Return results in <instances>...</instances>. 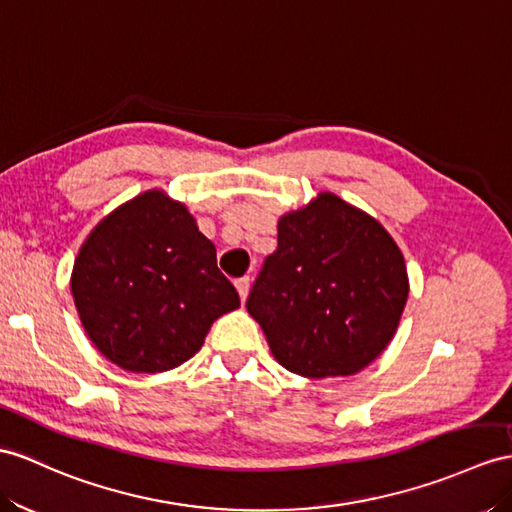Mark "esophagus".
Masks as SVG:
<instances>
[{
	"mask_svg": "<svg viewBox=\"0 0 512 512\" xmlns=\"http://www.w3.org/2000/svg\"><path fill=\"white\" fill-rule=\"evenodd\" d=\"M249 286H252V280H249V278H241V280H236V291H239V295H241L243 302H245L247 295H249Z\"/></svg>",
	"mask_w": 512,
	"mask_h": 512,
	"instance_id": "esophagus-1",
	"label": "esophagus"
}]
</instances>
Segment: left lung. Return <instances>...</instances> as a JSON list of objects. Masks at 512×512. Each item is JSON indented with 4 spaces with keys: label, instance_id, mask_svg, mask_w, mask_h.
Instances as JSON below:
<instances>
[{
    "label": "left lung",
    "instance_id": "8db88e82",
    "mask_svg": "<svg viewBox=\"0 0 512 512\" xmlns=\"http://www.w3.org/2000/svg\"><path fill=\"white\" fill-rule=\"evenodd\" d=\"M408 299L400 247L382 223L321 191L278 221L247 297L278 363L304 378H345L391 343Z\"/></svg>",
    "mask_w": 512,
    "mask_h": 512
}]
</instances>
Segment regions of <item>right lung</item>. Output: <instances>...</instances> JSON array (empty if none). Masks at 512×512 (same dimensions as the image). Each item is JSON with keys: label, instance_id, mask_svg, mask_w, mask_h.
<instances>
[{"label": "right lung", "instance_id": "add662e5", "mask_svg": "<svg viewBox=\"0 0 512 512\" xmlns=\"http://www.w3.org/2000/svg\"><path fill=\"white\" fill-rule=\"evenodd\" d=\"M71 295L93 345L134 373L180 367L210 326L241 306L217 269V249L193 215L162 189L108 213L86 236Z\"/></svg>", "mask_w": 512, "mask_h": 512}]
</instances>
